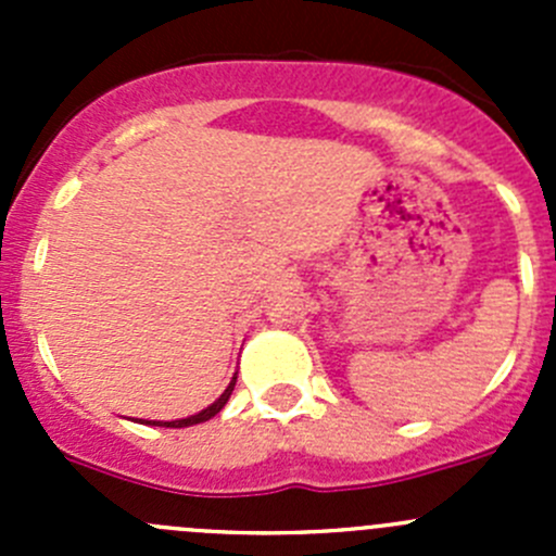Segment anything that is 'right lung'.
<instances>
[{"instance_id": "add662e5", "label": "right lung", "mask_w": 556, "mask_h": 556, "mask_svg": "<svg viewBox=\"0 0 556 556\" xmlns=\"http://www.w3.org/2000/svg\"><path fill=\"white\" fill-rule=\"evenodd\" d=\"M233 384H237V377L231 379V384L226 387V392H223V395L217 397V401L212 403V406H206L204 412L193 414V417L174 419V422H144V425H164V428H188V425H199V422H206V419H212V417H215L217 412H220L223 406H226V403H228V397H231V392H233Z\"/></svg>"}]
</instances>
